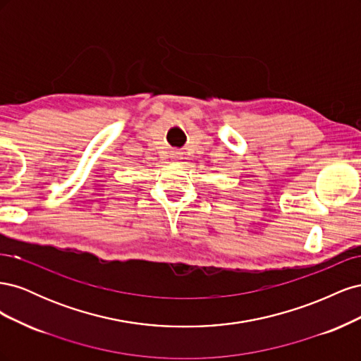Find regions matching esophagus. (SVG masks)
Listing matches in <instances>:
<instances>
[{
    "instance_id": "1",
    "label": "esophagus",
    "mask_w": 361,
    "mask_h": 361,
    "mask_svg": "<svg viewBox=\"0 0 361 361\" xmlns=\"http://www.w3.org/2000/svg\"><path fill=\"white\" fill-rule=\"evenodd\" d=\"M173 158H179L176 154H173Z\"/></svg>"
}]
</instances>
